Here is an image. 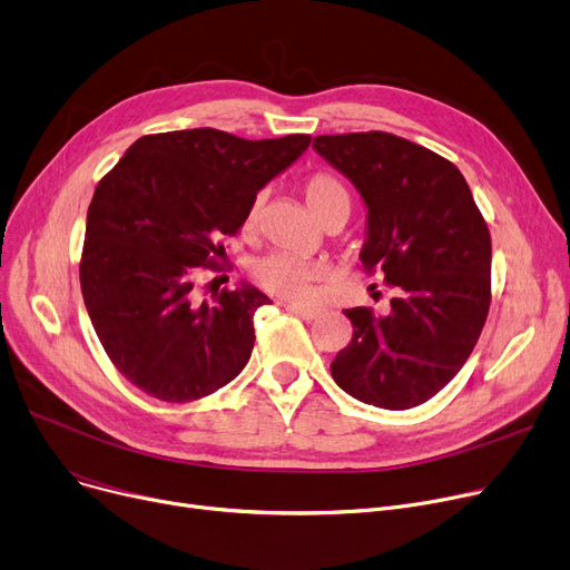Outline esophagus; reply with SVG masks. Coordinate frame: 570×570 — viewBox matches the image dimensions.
Masks as SVG:
<instances>
[{"mask_svg": "<svg viewBox=\"0 0 570 570\" xmlns=\"http://www.w3.org/2000/svg\"><path fill=\"white\" fill-rule=\"evenodd\" d=\"M283 306H285L287 311L296 313L298 317H304V320H317V317L324 313V308H320V306H311V304H296V301H285Z\"/></svg>", "mask_w": 570, "mask_h": 570, "instance_id": "1", "label": "esophagus"}]
</instances>
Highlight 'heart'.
I'll use <instances>...</instances> for the list:
<instances>
[{
	"mask_svg": "<svg viewBox=\"0 0 570 570\" xmlns=\"http://www.w3.org/2000/svg\"><path fill=\"white\" fill-rule=\"evenodd\" d=\"M304 195H306V203L311 207V212L320 218L324 214V209L333 203V199L347 195L345 188L341 186V181L333 179L331 175H313L306 186H304ZM262 205H264V193H259L248 212H246V227L253 229L259 223L262 216ZM250 274L255 278V283L278 296L285 298H301L306 296L311 289V283L317 276V264L306 259V257H298V255H289V253H272V255H264L259 257L253 266H250Z\"/></svg>",
	"mask_w": 570,
	"mask_h": 570,
	"instance_id": "obj_1",
	"label": "heart"
}]
</instances>
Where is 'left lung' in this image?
I'll use <instances>...</instances> for the list:
<instances>
[{"mask_svg":"<svg viewBox=\"0 0 570 570\" xmlns=\"http://www.w3.org/2000/svg\"><path fill=\"white\" fill-rule=\"evenodd\" d=\"M313 149L358 190L361 262L395 287L391 311L350 308L354 336L331 363L365 405L410 410L470 358L490 311L488 225L458 167L391 132L317 136Z\"/></svg>","mask_w":570,"mask_h":570,"instance_id":"8db88e82","label":"left lung"}]
</instances>
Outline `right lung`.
Instances as JSON below:
<instances>
[{"label":"right lung","instance_id":"obj_1","mask_svg":"<svg viewBox=\"0 0 570 570\" xmlns=\"http://www.w3.org/2000/svg\"><path fill=\"white\" fill-rule=\"evenodd\" d=\"M311 136L244 140L216 128L145 136L98 181L87 212L80 287L117 371L165 403H190L237 377L255 345L257 287L199 301V266L225 255L257 193Z\"/></svg>","mask_w":570,"mask_h":570}]
</instances>
